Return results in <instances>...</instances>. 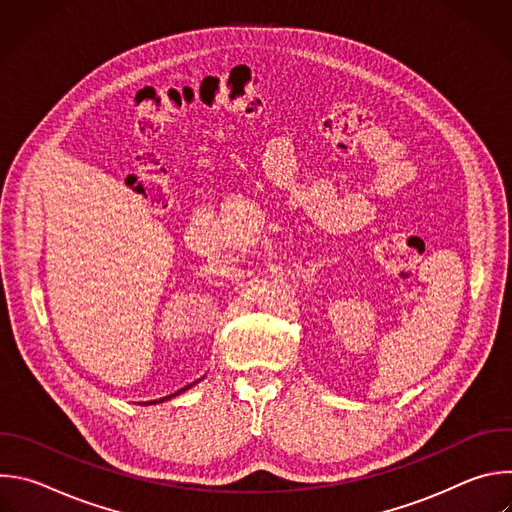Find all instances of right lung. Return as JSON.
I'll return each mask as SVG.
<instances>
[{
    "label": "right lung",
    "instance_id": "obj_1",
    "mask_svg": "<svg viewBox=\"0 0 512 512\" xmlns=\"http://www.w3.org/2000/svg\"><path fill=\"white\" fill-rule=\"evenodd\" d=\"M188 387H192V385H188ZM188 387H184V389H180V391H176V393H172V395H168V397H164V399H170V397H174V395H178V393H182V391H186ZM164 399H160V401H164ZM152 403H158V401H150L148 405H152Z\"/></svg>",
    "mask_w": 512,
    "mask_h": 512
}]
</instances>
